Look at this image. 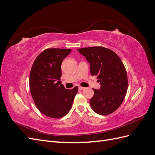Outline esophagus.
Listing matches in <instances>:
<instances>
[{"label": "esophagus", "instance_id": "1", "mask_svg": "<svg viewBox=\"0 0 155 155\" xmlns=\"http://www.w3.org/2000/svg\"><path fill=\"white\" fill-rule=\"evenodd\" d=\"M85 87H79V91H83V90H85Z\"/></svg>", "mask_w": 155, "mask_h": 155}]
</instances>
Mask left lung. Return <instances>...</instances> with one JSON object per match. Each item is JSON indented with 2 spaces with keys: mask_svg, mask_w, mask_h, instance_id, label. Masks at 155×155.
Wrapping results in <instances>:
<instances>
[{
  "mask_svg": "<svg viewBox=\"0 0 155 155\" xmlns=\"http://www.w3.org/2000/svg\"><path fill=\"white\" fill-rule=\"evenodd\" d=\"M91 64L92 76L100 79V90L93 88L94 94L90 100L92 110L105 116L118 109L125 97L128 79L125 67L114 51L102 46L78 49Z\"/></svg>",
  "mask_w": 155,
  "mask_h": 155,
  "instance_id": "left-lung-1",
  "label": "left lung"
}]
</instances>
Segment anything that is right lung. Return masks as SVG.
<instances>
[{
	"label": "right lung",
	"mask_w": 155,
	"mask_h": 155,
	"mask_svg": "<svg viewBox=\"0 0 155 155\" xmlns=\"http://www.w3.org/2000/svg\"><path fill=\"white\" fill-rule=\"evenodd\" d=\"M72 50L47 48L37 56L30 70L29 84L34 104L43 114L61 118L71 109L78 87L66 89L61 81V63Z\"/></svg>",
	"instance_id": "1"
}]
</instances>
